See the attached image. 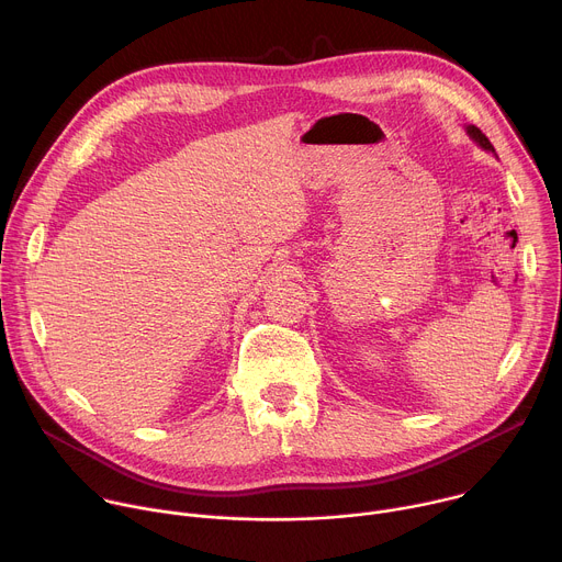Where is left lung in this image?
<instances>
[{
	"label": "left lung",
	"instance_id": "1",
	"mask_svg": "<svg viewBox=\"0 0 562 562\" xmlns=\"http://www.w3.org/2000/svg\"><path fill=\"white\" fill-rule=\"evenodd\" d=\"M467 132H469V134H471V138H473L475 143H480L484 149H491V151H495V149H493V145H491V140L486 138V134H482V130H480V127H475V125H469V127H467Z\"/></svg>",
	"mask_w": 562,
	"mask_h": 562
}]
</instances>
